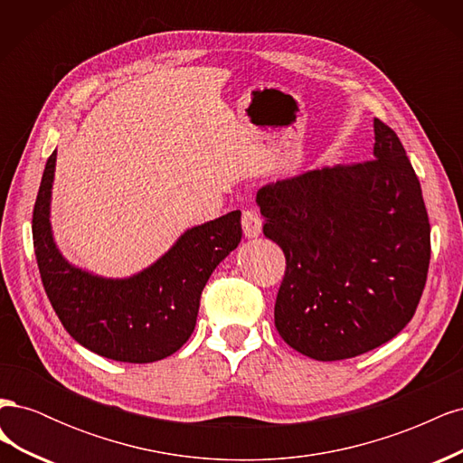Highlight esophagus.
Wrapping results in <instances>:
<instances>
[{
	"instance_id": "1",
	"label": "esophagus",
	"mask_w": 463,
	"mask_h": 463,
	"mask_svg": "<svg viewBox=\"0 0 463 463\" xmlns=\"http://www.w3.org/2000/svg\"><path fill=\"white\" fill-rule=\"evenodd\" d=\"M241 226H243V233L245 237H259L262 232V220L259 218V214L255 210H245L241 216Z\"/></svg>"
}]
</instances>
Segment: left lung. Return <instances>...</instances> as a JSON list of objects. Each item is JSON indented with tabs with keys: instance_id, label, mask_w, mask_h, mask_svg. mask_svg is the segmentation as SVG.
<instances>
[{
	"instance_id": "1",
	"label": "left lung",
	"mask_w": 463,
	"mask_h": 463,
	"mask_svg": "<svg viewBox=\"0 0 463 463\" xmlns=\"http://www.w3.org/2000/svg\"><path fill=\"white\" fill-rule=\"evenodd\" d=\"M373 160L311 170L257 193L262 232L282 247L274 305L284 342L317 361L386 344L413 318L430 226L398 135L374 119Z\"/></svg>"
}]
</instances>
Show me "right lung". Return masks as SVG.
Masks as SVG:
<instances>
[{
	"label": "right lung",
	"instance_id": "right-lung-1",
	"mask_svg": "<svg viewBox=\"0 0 463 463\" xmlns=\"http://www.w3.org/2000/svg\"><path fill=\"white\" fill-rule=\"evenodd\" d=\"M55 150L46 162L33 213L38 270L55 315L90 352L123 363H152L175 354L197 325L210 274L241 241V213L187 230L148 269L102 278L69 264L53 243L50 201Z\"/></svg>",
	"mask_w": 463,
	"mask_h": 463
}]
</instances>
